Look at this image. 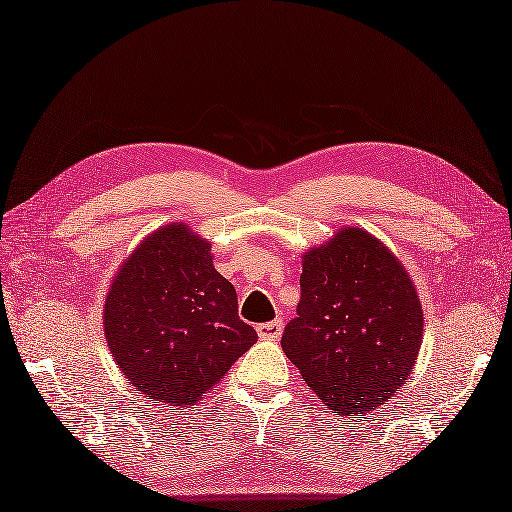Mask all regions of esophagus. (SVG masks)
<instances>
[{
    "label": "esophagus",
    "mask_w": 512,
    "mask_h": 512,
    "mask_svg": "<svg viewBox=\"0 0 512 512\" xmlns=\"http://www.w3.org/2000/svg\"><path fill=\"white\" fill-rule=\"evenodd\" d=\"M281 333H283V322L281 320H272V322L257 326V335L261 339H279Z\"/></svg>",
    "instance_id": "obj_1"
}]
</instances>
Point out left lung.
<instances>
[{
	"label": "left lung",
	"mask_w": 512,
	"mask_h": 512,
	"mask_svg": "<svg viewBox=\"0 0 512 512\" xmlns=\"http://www.w3.org/2000/svg\"><path fill=\"white\" fill-rule=\"evenodd\" d=\"M422 339L411 274L372 233L344 227L303 255L281 346L326 409L344 417L385 404L411 376Z\"/></svg>",
	"instance_id": "1"
}]
</instances>
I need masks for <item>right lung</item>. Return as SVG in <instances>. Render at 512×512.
<instances>
[{
  "mask_svg": "<svg viewBox=\"0 0 512 512\" xmlns=\"http://www.w3.org/2000/svg\"><path fill=\"white\" fill-rule=\"evenodd\" d=\"M212 259V244L186 222H170L114 274L103 331L119 370L147 402L192 406L257 342Z\"/></svg>",
  "mask_w": 512,
  "mask_h": 512,
  "instance_id": "obj_1",
  "label": "right lung"
}]
</instances>
